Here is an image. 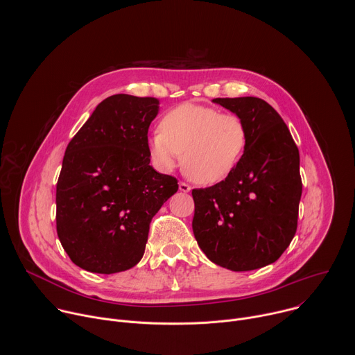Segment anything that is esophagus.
I'll return each instance as SVG.
<instances>
[{
  "label": "esophagus",
  "instance_id": "34e87169",
  "mask_svg": "<svg viewBox=\"0 0 355 355\" xmlns=\"http://www.w3.org/2000/svg\"><path fill=\"white\" fill-rule=\"evenodd\" d=\"M178 187H180V191H181V192H189V191H191V187H189L188 184H185V182H180Z\"/></svg>",
  "mask_w": 355,
  "mask_h": 355
}]
</instances>
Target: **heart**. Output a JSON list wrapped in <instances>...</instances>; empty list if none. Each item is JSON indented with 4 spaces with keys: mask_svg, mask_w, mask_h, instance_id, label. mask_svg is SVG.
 I'll list each match as a JSON object with an SVG mask.
<instances>
[{
    "mask_svg": "<svg viewBox=\"0 0 355 355\" xmlns=\"http://www.w3.org/2000/svg\"><path fill=\"white\" fill-rule=\"evenodd\" d=\"M245 146L247 128L240 116L191 103L168 111L162 130L148 137L150 156L159 168H174L182 153L184 173L202 185L226 178L243 157Z\"/></svg>",
    "mask_w": 355,
    "mask_h": 355,
    "instance_id": "heart-1",
    "label": "heart"
}]
</instances>
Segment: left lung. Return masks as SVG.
Returning <instances> with one entry per match:
<instances>
[{"label": "left lung", "mask_w": 355, "mask_h": 355, "mask_svg": "<svg viewBox=\"0 0 355 355\" xmlns=\"http://www.w3.org/2000/svg\"><path fill=\"white\" fill-rule=\"evenodd\" d=\"M214 103L243 119L247 146L223 181L192 189L193 236L212 263L232 271L257 270L275 263L296 233L299 150L264 99L216 98Z\"/></svg>", "instance_id": "8db88e82"}]
</instances>
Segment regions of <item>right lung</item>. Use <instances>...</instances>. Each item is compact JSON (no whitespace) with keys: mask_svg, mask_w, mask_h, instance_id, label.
Wrapping results in <instances>:
<instances>
[{"mask_svg":"<svg viewBox=\"0 0 355 355\" xmlns=\"http://www.w3.org/2000/svg\"><path fill=\"white\" fill-rule=\"evenodd\" d=\"M159 99L116 94L70 140L56 187V227L70 260L96 274L135 267L150 222L177 178L150 166L147 132Z\"/></svg>","mask_w":355,"mask_h":355,"instance_id":"right-lung-1","label":"right lung"}]
</instances>
